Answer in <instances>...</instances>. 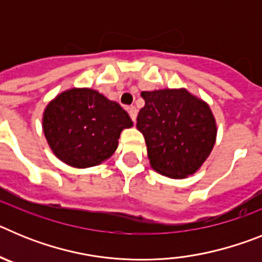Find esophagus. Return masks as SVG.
<instances>
[{
  "mask_svg": "<svg viewBox=\"0 0 262 262\" xmlns=\"http://www.w3.org/2000/svg\"><path fill=\"white\" fill-rule=\"evenodd\" d=\"M128 114L129 117H131V119L135 122L136 120V115H138V108L135 107V106H129L128 107Z\"/></svg>",
  "mask_w": 262,
  "mask_h": 262,
  "instance_id": "obj_1",
  "label": "esophagus"
}]
</instances>
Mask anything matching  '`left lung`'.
I'll use <instances>...</instances> for the list:
<instances>
[{"label": "left lung", "mask_w": 262, "mask_h": 262, "mask_svg": "<svg viewBox=\"0 0 262 262\" xmlns=\"http://www.w3.org/2000/svg\"><path fill=\"white\" fill-rule=\"evenodd\" d=\"M142 97L136 128L145 139L151 168L174 180L198 172L216 142L209 103L185 88L142 92Z\"/></svg>", "instance_id": "8db88e82"}]
</instances>
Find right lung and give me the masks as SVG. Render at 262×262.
<instances>
[{"mask_svg": "<svg viewBox=\"0 0 262 262\" xmlns=\"http://www.w3.org/2000/svg\"><path fill=\"white\" fill-rule=\"evenodd\" d=\"M134 123L115 101L90 88H71L57 94L43 111L41 127L53 155L64 164L84 169L102 164L118 148V139Z\"/></svg>", "mask_w": 262, "mask_h": 262, "instance_id": "add662e5", "label": "right lung"}]
</instances>
